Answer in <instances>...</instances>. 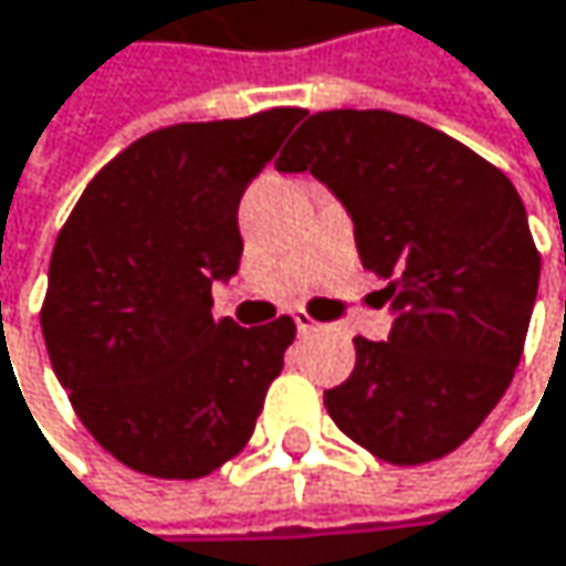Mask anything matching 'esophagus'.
<instances>
[{
  "label": "esophagus",
  "instance_id": "obj_1",
  "mask_svg": "<svg viewBox=\"0 0 566 566\" xmlns=\"http://www.w3.org/2000/svg\"><path fill=\"white\" fill-rule=\"evenodd\" d=\"M291 321H294L297 334H311V331H317V321H311L304 311H294V314H291Z\"/></svg>",
  "mask_w": 566,
  "mask_h": 566
}]
</instances>
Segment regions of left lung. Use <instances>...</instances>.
Wrapping results in <instances>:
<instances>
[{
  "label": "left lung",
  "mask_w": 566,
  "mask_h": 566,
  "mask_svg": "<svg viewBox=\"0 0 566 566\" xmlns=\"http://www.w3.org/2000/svg\"><path fill=\"white\" fill-rule=\"evenodd\" d=\"M275 168L327 184L363 265L388 279V339L356 336L349 379L324 391L336 428L395 467L457 450L512 382L538 297L518 190L457 138L386 109L314 113Z\"/></svg>",
  "instance_id": "left-lung-1"
}]
</instances>
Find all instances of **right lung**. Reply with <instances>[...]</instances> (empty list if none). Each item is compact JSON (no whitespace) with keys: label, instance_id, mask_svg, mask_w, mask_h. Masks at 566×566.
<instances>
[{"label":"right lung","instance_id":"obj_1","mask_svg":"<svg viewBox=\"0 0 566 566\" xmlns=\"http://www.w3.org/2000/svg\"><path fill=\"white\" fill-rule=\"evenodd\" d=\"M304 109L148 132L86 184L54 242L41 331L83 428L119 463L200 480L255 431L294 321H213L239 200Z\"/></svg>","mask_w":566,"mask_h":566}]
</instances>
